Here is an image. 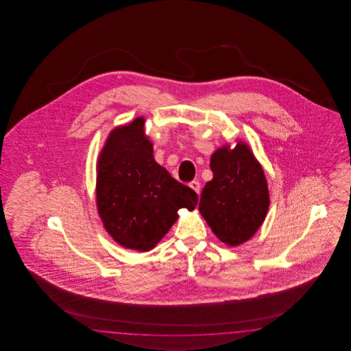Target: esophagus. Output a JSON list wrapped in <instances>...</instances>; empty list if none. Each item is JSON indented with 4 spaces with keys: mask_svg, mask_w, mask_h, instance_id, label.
<instances>
[{
    "mask_svg": "<svg viewBox=\"0 0 351 351\" xmlns=\"http://www.w3.org/2000/svg\"><path fill=\"white\" fill-rule=\"evenodd\" d=\"M189 186L193 189L195 193H199V191H201V184H199V182H195V180H193V182H191V183H189Z\"/></svg>",
    "mask_w": 351,
    "mask_h": 351,
    "instance_id": "obj_1",
    "label": "esophagus"
}]
</instances>
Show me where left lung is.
Instances as JSON below:
<instances>
[{
	"mask_svg": "<svg viewBox=\"0 0 351 351\" xmlns=\"http://www.w3.org/2000/svg\"><path fill=\"white\" fill-rule=\"evenodd\" d=\"M213 178L203 188L199 212L217 239L239 246L263 223L269 207L263 168L247 143L226 144L210 156Z\"/></svg>",
	"mask_w": 351,
	"mask_h": 351,
	"instance_id": "left-lung-1",
	"label": "left lung"
}]
</instances>
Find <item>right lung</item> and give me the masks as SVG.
<instances>
[{"mask_svg": "<svg viewBox=\"0 0 351 351\" xmlns=\"http://www.w3.org/2000/svg\"><path fill=\"white\" fill-rule=\"evenodd\" d=\"M145 119L114 128L97 162V208L105 231L120 246L148 252L178 219L193 210L198 195L153 157Z\"/></svg>", "mask_w": 351, "mask_h": 351, "instance_id": "1", "label": "right lung"}]
</instances>
